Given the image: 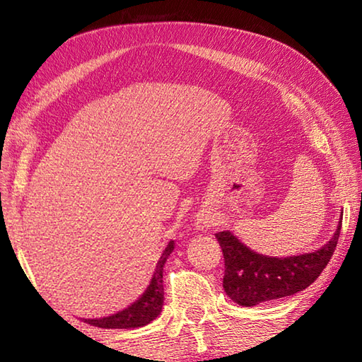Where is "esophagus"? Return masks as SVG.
Masks as SVG:
<instances>
[{
	"mask_svg": "<svg viewBox=\"0 0 362 362\" xmlns=\"http://www.w3.org/2000/svg\"><path fill=\"white\" fill-rule=\"evenodd\" d=\"M199 229H202V230H204V229H209V226H207L206 222H204V224H201V226H199Z\"/></svg>",
	"mask_w": 362,
	"mask_h": 362,
	"instance_id": "obj_1",
	"label": "esophagus"
}]
</instances>
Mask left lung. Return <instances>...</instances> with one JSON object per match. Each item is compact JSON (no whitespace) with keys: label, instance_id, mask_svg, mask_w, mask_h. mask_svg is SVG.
<instances>
[{"label":"left lung","instance_id":"left-lung-1","mask_svg":"<svg viewBox=\"0 0 362 362\" xmlns=\"http://www.w3.org/2000/svg\"><path fill=\"white\" fill-rule=\"evenodd\" d=\"M341 232V219L334 235L313 254L295 257H267L250 250L229 230L217 232L224 254L226 293L240 306L284 298L305 290L318 279L333 257Z\"/></svg>","mask_w":362,"mask_h":362}]
</instances>
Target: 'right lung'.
<instances>
[{
	"instance_id": "obj_1",
	"label": "right lung",
	"mask_w": 362,
	"mask_h": 362,
	"mask_svg": "<svg viewBox=\"0 0 362 362\" xmlns=\"http://www.w3.org/2000/svg\"><path fill=\"white\" fill-rule=\"evenodd\" d=\"M173 249H175V242L171 240L166 245L165 252L161 254L160 260H158L150 285H148L145 293L135 303H132L128 308L118 311L115 315L107 316V318L86 320L87 323L107 329H130L151 323L161 313L163 300H165V291H163V267H165V262L170 257Z\"/></svg>"
}]
</instances>
